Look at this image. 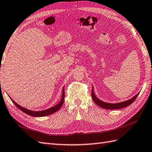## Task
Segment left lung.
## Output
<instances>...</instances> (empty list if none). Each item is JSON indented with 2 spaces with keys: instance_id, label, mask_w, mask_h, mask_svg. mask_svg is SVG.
I'll list each match as a JSON object with an SVG mask.
<instances>
[{
  "instance_id": "8db88e82",
  "label": "left lung",
  "mask_w": 152,
  "mask_h": 152,
  "mask_svg": "<svg viewBox=\"0 0 152 152\" xmlns=\"http://www.w3.org/2000/svg\"><path fill=\"white\" fill-rule=\"evenodd\" d=\"M139 94H137L135 96H134L133 98H132L131 99H129L128 100H126L124 102H119V103H116V104H111V103H107V102H104L103 101L100 100V99L96 96V95L94 93V89L93 87L92 89V93H91V95H92V98L94 102L96 103L98 106H100L104 109H121L123 107H125L126 106H128L130 104H132L133 102L135 101L136 99V98L137 97Z\"/></svg>"
}]
</instances>
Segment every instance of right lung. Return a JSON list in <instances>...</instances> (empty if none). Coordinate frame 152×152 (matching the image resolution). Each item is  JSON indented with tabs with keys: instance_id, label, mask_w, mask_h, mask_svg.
Masks as SVG:
<instances>
[{
	"instance_id": "obj_1",
	"label": "right lung",
	"mask_w": 152,
	"mask_h": 152,
	"mask_svg": "<svg viewBox=\"0 0 152 152\" xmlns=\"http://www.w3.org/2000/svg\"><path fill=\"white\" fill-rule=\"evenodd\" d=\"M64 99H65V91H64V89H63L61 99L57 105H54V106H53V107L49 108V109H46V110L39 111H34L29 110V109H27L24 108L22 106H20V105H19V104H17L15 101H13L11 98V100L13 102V104H15L16 105V107L17 108H19L20 110H21L24 113H25L26 114H27L28 115H30V116H37V117H41V116H45L50 115L52 113H54L56 112L57 111H58L59 109L61 107L62 105L63 104V102H64Z\"/></svg>"
}]
</instances>
